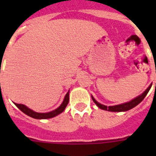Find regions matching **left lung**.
<instances>
[{
  "instance_id": "1",
  "label": "left lung",
  "mask_w": 156,
  "mask_h": 156,
  "mask_svg": "<svg viewBox=\"0 0 156 156\" xmlns=\"http://www.w3.org/2000/svg\"><path fill=\"white\" fill-rule=\"evenodd\" d=\"M151 87V86H149V87H148L142 95H138V97L134 98V99H133L132 100H130L129 102L118 104V105H115V106H105L104 104H101L99 102H97V101L94 99L93 96H91V98H92V100L94 101V103H95L100 108L103 109V110H107V111L110 112H126L129 110V109L133 108H134V107L137 106L138 104H140V103L143 100V99L146 97V95H147L148 91L150 90Z\"/></svg>"
}]
</instances>
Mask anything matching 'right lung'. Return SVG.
I'll list each match as a JSON object with an SVG mask.
<instances>
[{"instance_id":"add662e5","label":"right lung","mask_w":156,"mask_h":156,"mask_svg":"<svg viewBox=\"0 0 156 156\" xmlns=\"http://www.w3.org/2000/svg\"><path fill=\"white\" fill-rule=\"evenodd\" d=\"M69 91L67 92V94L65 96V99H64L63 102L62 104L60 105V106L57 108L56 109L53 110L52 112H46V113H40V112H34L33 110L30 109L29 108H27V106H25L24 104H15L16 106L18 107V108L20 109L21 111L24 112L26 115H27V116H30V117H32V118L35 119H48V118H52V117H54V116H57L60 113H61L62 112L65 110V108L67 106V104L69 103Z\"/></svg>"}]
</instances>
